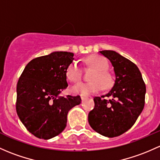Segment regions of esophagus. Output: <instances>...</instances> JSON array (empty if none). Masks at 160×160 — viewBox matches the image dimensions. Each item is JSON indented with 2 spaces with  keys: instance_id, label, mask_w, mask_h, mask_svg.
<instances>
[{
  "instance_id": "1",
  "label": "esophagus",
  "mask_w": 160,
  "mask_h": 160,
  "mask_svg": "<svg viewBox=\"0 0 160 160\" xmlns=\"http://www.w3.org/2000/svg\"><path fill=\"white\" fill-rule=\"evenodd\" d=\"M80 97H81V99H82V100H84V99H86L87 98V97H86V96H80Z\"/></svg>"
}]
</instances>
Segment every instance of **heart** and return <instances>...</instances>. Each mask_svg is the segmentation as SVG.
I'll return each instance as SVG.
<instances>
[{
    "label": "heart",
    "instance_id": "1",
    "mask_svg": "<svg viewBox=\"0 0 160 160\" xmlns=\"http://www.w3.org/2000/svg\"><path fill=\"white\" fill-rule=\"evenodd\" d=\"M87 67L93 69L94 72L90 77L91 82L79 83L72 87L73 93L81 95H90L101 90H109L113 86L114 79L108 71L109 62L104 57L100 55H91L85 59ZM67 78L73 83L80 81L82 77V70L76 62H72L67 67L65 70Z\"/></svg>",
    "mask_w": 160,
    "mask_h": 160
}]
</instances>
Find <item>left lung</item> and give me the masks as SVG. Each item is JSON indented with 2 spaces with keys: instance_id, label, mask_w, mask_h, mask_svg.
I'll use <instances>...</instances> for the list:
<instances>
[{
  "instance_id": "1",
  "label": "left lung",
  "mask_w": 160,
  "mask_h": 160,
  "mask_svg": "<svg viewBox=\"0 0 160 160\" xmlns=\"http://www.w3.org/2000/svg\"><path fill=\"white\" fill-rule=\"evenodd\" d=\"M100 53L110 60L116 80L108 93L93 98L95 106L89 112L88 122L96 132L112 138L127 132L136 122L145 104L146 85L135 63L113 50Z\"/></svg>"
}]
</instances>
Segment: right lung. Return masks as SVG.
Here are the masks:
<instances>
[{
    "label": "right lung",
    "mask_w": 160,
    "mask_h": 160,
    "mask_svg": "<svg viewBox=\"0 0 160 160\" xmlns=\"http://www.w3.org/2000/svg\"><path fill=\"white\" fill-rule=\"evenodd\" d=\"M73 56L58 51L33 59L18 80L17 113L27 129L39 139L59 135L66 127L69 110L81 102L80 96L59 97L68 86L65 70Z\"/></svg>",
    "instance_id": "right-lung-1"
}]
</instances>
